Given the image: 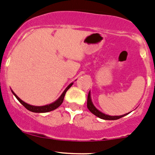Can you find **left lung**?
<instances>
[{
    "label": "left lung",
    "instance_id": "1",
    "mask_svg": "<svg viewBox=\"0 0 155 155\" xmlns=\"http://www.w3.org/2000/svg\"><path fill=\"white\" fill-rule=\"evenodd\" d=\"M87 107L88 110H89L92 113L94 114L95 115H96V116L98 117V118L104 119V120H117V119L122 118L123 116H125L126 115H127V114H125V115H119V116H110V115H105V114L101 113V112L98 111V110H97V109L94 106H93V103H92V101H91V95H90V92H89V93H88V96H87Z\"/></svg>",
    "mask_w": 155,
    "mask_h": 155
}]
</instances>
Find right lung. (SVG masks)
Masks as SVG:
<instances>
[{"mask_svg":"<svg viewBox=\"0 0 155 155\" xmlns=\"http://www.w3.org/2000/svg\"><path fill=\"white\" fill-rule=\"evenodd\" d=\"M72 84H73V83H71V84H70L67 87V88L64 90V91L62 93V94L61 95V96L59 97L58 99L55 101V102L51 104L45 105V106H42V107H36V106H32V105L28 104L25 103L24 101H22V100L20 99V98L18 96H16V94L13 93V91H12V93H13V94L15 95V96L17 98V99H18V101L21 103V104H23V106H24L27 109V110H29V111L33 112V113H47V112H50V111H52V110H55V109L59 107L62 104V103L63 102L64 97V96H65L66 92H67L68 90L71 86H72Z\"/></svg>","mask_w":155,"mask_h":155,"instance_id":"right-lung-1","label":"right lung"}]
</instances>
